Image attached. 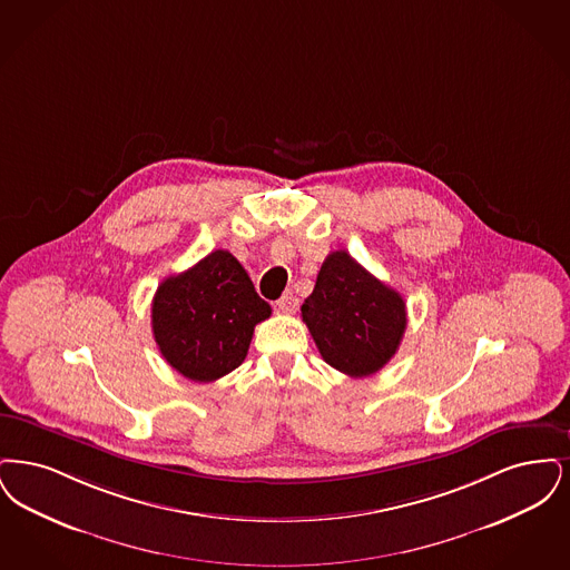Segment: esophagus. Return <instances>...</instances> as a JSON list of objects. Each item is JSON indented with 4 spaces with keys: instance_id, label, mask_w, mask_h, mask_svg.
Returning <instances> with one entry per match:
<instances>
[{
    "instance_id": "34e87169",
    "label": "esophagus",
    "mask_w": 570,
    "mask_h": 570,
    "mask_svg": "<svg viewBox=\"0 0 570 570\" xmlns=\"http://www.w3.org/2000/svg\"><path fill=\"white\" fill-rule=\"evenodd\" d=\"M276 306H278V313H283V315H294L297 311V306H299V302H297L294 292H285L283 297L276 302Z\"/></svg>"
}]
</instances>
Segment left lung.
<instances>
[{
    "mask_svg": "<svg viewBox=\"0 0 570 570\" xmlns=\"http://www.w3.org/2000/svg\"><path fill=\"white\" fill-rule=\"evenodd\" d=\"M302 322L323 360L348 376H371L394 355L406 330V304L347 250L325 257Z\"/></svg>",
    "mask_w": 570,
    "mask_h": 570,
    "instance_id": "obj_1",
    "label": "left lung"
}]
</instances>
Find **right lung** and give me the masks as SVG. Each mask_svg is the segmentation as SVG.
Masks as SVG:
<instances>
[{
	"mask_svg": "<svg viewBox=\"0 0 570 570\" xmlns=\"http://www.w3.org/2000/svg\"><path fill=\"white\" fill-rule=\"evenodd\" d=\"M271 304L257 296L247 271L217 248L185 273L161 281L150 306L155 343L183 376L210 383L247 357L255 325Z\"/></svg>",
	"mask_w": 570,
	"mask_h": 570,
	"instance_id": "right-lung-1",
	"label": "right lung"
}]
</instances>
